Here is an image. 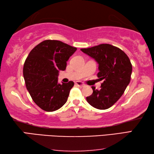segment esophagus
I'll use <instances>...</instances> for the list:
<instances>
[{
    "mask_svg": "<svg viewBox=\"0 0 154 154\" xmlns=\"http://www.w3.org/2000/svg\"><path fill=\"white\" fill-rule=\"evenodd\" d=\"M75 85H77L78 87H81V88L85 86V85L83 84L82 82H75Z\"/></svg>",
    "mask_w": 154,
    "mask_h": 154,
    "instance_id": "esophagus-1",
    "label": "esophagus"
}]
</instances>
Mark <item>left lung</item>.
Wrapping results in <instances>:
<instances>
[{"mask_svg": "<svg viewBox=\"0 0 154 154\" xmlns=\"http://www.w3.org/2000/svg\"><path fill=\"white\" fill-rule=\"evenodd\" d=\"M98 64L97 76L103 80L100 89L92 86V94L86 97L88 103L98 109H107L123 94L131 78L132 66L128 57L117 47L100 44L81 49Z\"/></svg>", "mask_w": 154, "mask_h": 154, "instance_id": "obj_1", "label": "left lung"}]
</instances>
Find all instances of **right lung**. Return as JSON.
Returning <instances> with one entry per match:
<instances>
[{
  "label": "right lung",
  "mask_w": 154,
  "mask_h": 154,
  "mask_svg": "<svg viewBox=\"0 0 154 154\" xmlns=\"http://www.w3.org/2000/svg\"><path fill=\"white\" fill-rule=\"evenodd\" d=\"M77 50L62 41L45 40L35 46L26 59L23 75L26 86L36 105L43 110L54 111L66 103L74 82L58 83L60 71Z\"/></svg>",
  "instance_id": "1"
}]
</instances>
